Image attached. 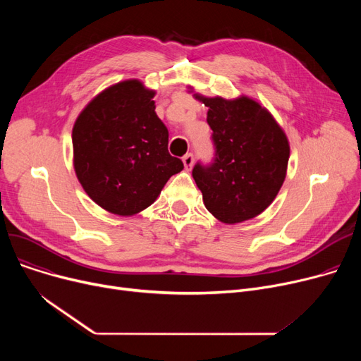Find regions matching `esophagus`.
<instances>
[{
    "label": "esophagus",
    "instance_id": "34e87169",
    "mask_svg": "<svg viewBox=\"0 0 361 361\" xmlns=\"http://www.w3.org/2000/svg\"><path fill=\"white\" fill-rule=\"evenodd\" d=\"M183 162H184V166L185 169H192L193 164H195V155L193 154H185L183 157Z\"/></svg>",
    "mask_w": 361,
    "mask_h": 361
}]
</instances>
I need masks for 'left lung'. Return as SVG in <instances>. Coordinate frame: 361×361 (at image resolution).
Masks as SVG:
<instances>
[{
    "label": "left lung",
    "mask_w": 361,
    "mask_h": 361,
    "mask_svg": "<svg viewBox=\"0 0 361 361\" xmlns=\"http://www.w3.org/2000/svg\"><path fill=\"white\" fill-rule=\"evenodd\" d=\"M212 128V162H197L193 178L206 209L225 224L257 216L286 180L290 146L271 114L249 98H203Z\"/></svg>",
    "instance_id": "8db88e82"
}]
</instances>
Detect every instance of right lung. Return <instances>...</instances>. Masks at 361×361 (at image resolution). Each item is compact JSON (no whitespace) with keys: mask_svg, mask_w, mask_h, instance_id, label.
<instances>
[{"mask_svg":"<svg viewBox=\"0 0 361 361\" xmlns=\"http://www.w3.org/2000/svg\"><path fill=\"white\" fill-rule=\"evenodd\" d=\"M139 80L99 93L73 127L74 169L89 197L108 212L137 214L184 168L168 152V128Z\"/></svg>","mask_w":361,"mask_h":361,"instance_id":"obj_1","label":"right lung"}]
</instances>
